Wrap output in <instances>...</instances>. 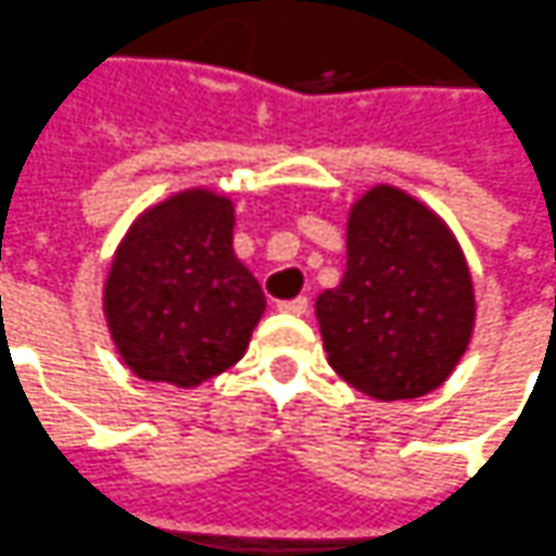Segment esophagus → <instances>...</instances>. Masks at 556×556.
Masks as SVG:
<instances>
[{"instance_id":"34e87169","label":"esophagus","mask_w":556,"mask_h":556,"mask_svg":"<svg viewBox=\"0 0 556 556\" xmlns=\"http://www.w3.org/2000/svg\"><path fill=\"white\" fill-rule=\"evenodd\" d=\"M278 312H285V315H305L308 312V300L305 296H296V300H285V303H278Z\"/></svg>"}]
</instances>
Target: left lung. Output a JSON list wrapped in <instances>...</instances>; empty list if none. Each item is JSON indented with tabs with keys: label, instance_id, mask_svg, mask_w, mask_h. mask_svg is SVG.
<instances>
[{
	"label": "left lung",
	"instance_id": "1",
	"mask_svg": "<svg viewBox=\"0 0 556 556\" xmlns=\"http://www.w3.org/2000/svg\"><path fill=\"white\" fill-rule=\"evenodd\" d=\"M342 281L318 293L327 361L374 401H413L443 386L475 337L478 300L446 219L376 182L349 211Z\"/></svg>",
	"mask_w": 556,
	"mask_h": 556
}]
</instances>
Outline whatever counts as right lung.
Here are the masks:
<instances>
[{
  "label": "right lung",
  "instance_id": "1",
  "mask_svg": "<svg viewBox=\"0 0 556 556\" xmlns=\"http://www.w3.org/2000/svg\"><path fill=\"white\" fill-rule=\"evenodd\" d=\"M235 201L189 186L143 207L103 278V321L143 382L199 389L251 345L263 287L235 256Z\"/></svg>",
  "mask_w": 556,
  "mask_h": 556
}]
</instances>
